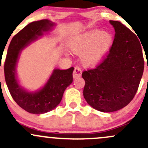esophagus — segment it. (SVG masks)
Masks as SVG:
<instances>
[{"label":"esophagus","mask_w":148,"mask_h":148,"mask_svg":"<svg viewBox=\"0 0 148 148\" xmlns=\"http://www.w3.org/2000/svg\"><path fill=\"white\" fill-rule=\"evenodd\" d=\"M82 71L79 67H75L74 68V72H73V78L76 79V78L80 77L82 76Z\"/></svg>","instance_id":"obj_1"}]
</instances>
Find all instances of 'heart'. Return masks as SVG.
Returning <instances> with one entry per match:
<instances>
[{"mask_svg":"<svg viewBox=\"0 0 148 148\" xmlns=\"http://www.w3.org/2000/svg\"><path fill=\"white\" fill-rule=\"evenodd\" d=\"M113 39V35L109 31L93 29L71 37L68 46L74 54H82L81 60L84 66L94 67L104 60Z\"/></svg>","mask_w":148,"mask_h":148,"instance_id":"1","label":"heart"}]
</instances>
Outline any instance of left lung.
<instances>
[{"mask_svg": "<svg viewBox=\"0 0 148 148\" xmlns=\"http://www.w3.org/2000/svg\"><path fill=\"white\" fill-rule=\"evenodd\" d=\"M110 23L115 34L108 56L95 69L82 74L84 98L103 112L121 110L133 100L144 70L142 48L136 34L120 22Z\"/></svg>", "mask_w": 148, "mask_h": 148, "instance_id": "obj_1", "label": "left lung"}]
</instances>
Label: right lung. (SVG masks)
Listing matches in <instances>:
<instances>
[{
  "mask_svg": "<svg viewBox=\"0 0 148 148\" xmlns=\"http://www.w3.org/2000/svg\"><path fill=\"white\" fill-rule=\"evenodd\" d=\"M56 24L48 19L31 22L11 40L4 65L5 79L10 92L20 108L32 114H44L59 105L65 89L73 82L74 67L54 69L46 83L38 90L31 91L20 84L17 66L21 53L26 47L50 33Z\"/></svg>",
  "mask_w": 148,
  "mask_h": 148,
  "instance_id": "1",
  "label": "right lung"
}]
</instances>
